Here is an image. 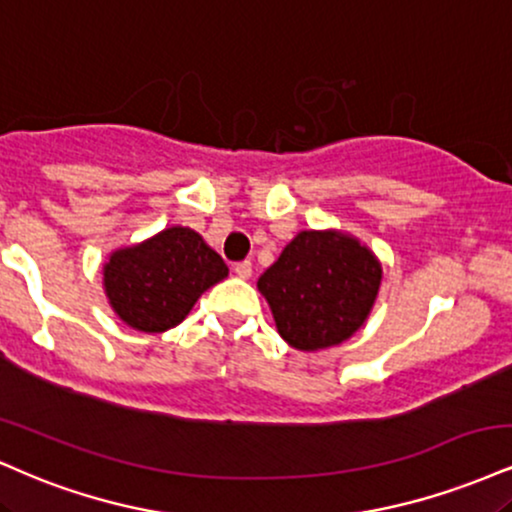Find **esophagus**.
<instances>
[{
  "instance_id": "34e87169",
  "label": "esophagus",
  "mask_w": 512,
  "mask_h": 512,
  "mask_svg": "<svg viewBox=\"0 0 512 512\" xmlns=\"http://www.w3.org/2000/svg\"><path fill=\"white\" fill-rule=\"evenodd\" d=\"M233 272H236L238 279H250V276H252V264L250 262H238L236 267H233Z\"/></svg>"
}]
</instances>
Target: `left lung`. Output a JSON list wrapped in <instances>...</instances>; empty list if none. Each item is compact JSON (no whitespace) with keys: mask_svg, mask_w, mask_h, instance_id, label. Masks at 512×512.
Returning <instances> with one entry per match:
<instances>
[{"mask_svg":"<svg viewBox=\"0 0 512 512\" xmlns=\"http://www.w3.org/2000/svg\"><path fill=\"white\" fill-rule=\"evenodd\" d=\"M381 286V262L350 233L300 231L257 288L288 346H341L367 322Z\"/></svg>","mask_w":512,"mask_h":512,"instance_id":"left-lung-1","label":"left lung"}]
</instances>
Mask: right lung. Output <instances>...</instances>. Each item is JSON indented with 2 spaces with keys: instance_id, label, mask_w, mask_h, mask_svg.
Here are the masks:
<instances>
[{
  "instance_id": "add662e5",
  "label": "right lung",
  "mask_w": 512,
  "mask_h": 512,
  "mask_svg": "<svg viewBox=\"0 0 512 512\" xmlns=\"http://www.w3.org/2000/svg\"><path fill=\"white\" fill-rule=\"evenodd\" d=\"M104 293L123 324L164 334L188 317L202 293L229 276L224 260L188 226H169L114 250L102 264Z\"/></svg>"
}]
</instances>
